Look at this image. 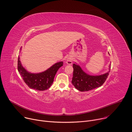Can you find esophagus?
I'll list each match as a JSON object with an SVG mask.
<instances>
[{"label":"esophagus","instance_id":"esophagus-1","mask_svg":"<svg viewBox=\"0 0 132 132\" xmlns=\"http://www.w3.org/2000/svg\"><path fill=\"white\" fill-rule=\"evenodd\" d=\"M72 58L71 57H68L67 59H66V63L68 65H71L72 63Z\"/></svg>","mask_w":132,"mask_h":132}]
</instances>
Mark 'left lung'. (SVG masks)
<instances>
[{
  "instance_id": "left-lung-1",
  "label": "left lung",
  "mask_w": 132,
  "mask_h": 132,
  "mask_svg": "<svg viewBox=\"0 0 132 132\" xmlns=\"http://www.w3.org/2000/svg\"><path fill=\"white\" fill-rule=\"evenodd\" d=\"M73 68L72 84L80 91H86L101 87L106 80L111 68L109 65V71L100 75H90L86 73L79 65L73 64Z\"/></svg>"
}]
</instances>
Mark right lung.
Here are the masks:
<instances>
[{"label":"right lung","instance_id":"1","mask_svg":"<svg viewBox=\"0 0 132 132\" xmlns=\"http://www.w3.org/2000/svg\"><path fill=\"white\" fill-rule=\"evenodd\" d=\"M63 65V62H60L55 63L45 71L39 73H31L23 67L19 56L18 70L23 81L29 87L36 90L43 91L47 90L51 86L56 72Z\"/></svg>","mask_w":132,"mask_h":132}]
</instances>
